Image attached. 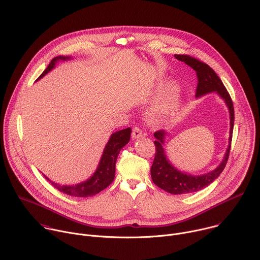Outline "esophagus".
Returning <instances> with one entry per match:
<instances>
[{"label":"esophagus","instance_id":"esophagus-1","mask_svg":"<svg viewBox=\"0 0 260 260\" xmlns=\"http://www.w3.org/2000/svg\"><path fill=\"white\" fill-rule=\"evenodd\" d=\"M142 136H143V133H142V131H141L139 127H134V128H133V133H132V138H133V140L140 139Z\"/></svg>","mask_w":260,"mask_h":260}]
</instances>
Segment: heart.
Listing matches in <instances>:
<instances>
[{
    "label": "heart",
    "instance_id": "1",
    "mask_svg": "<svg viewBox=\"0 0 260 260\" xmlns=\"http://www.w3.org/2000/svg\"><path fill=\"white\" fill-rule=\"evenodd\" d=\"M165 99L153 109L152 119H165L177 114L180 108V99L176 93L177 86L173 83H167L161 87Z\"/></svg>",
    "mask_w": 260,
    "mask_h": 260
}]
</instances>
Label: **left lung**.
Returning a JSON list of instances; mask_svg holds the SVG:
<instances>
[{
    "label": "left lung",
    "mask_w": 260,
    "mask_h": 260,
    "mask_svg": "<svg viewBox=\"0 0 260 260\" xmlns=\"http://www.w3.org/2000/svg\"><path fill=\"white\" fill-rule=\"evenodd\" d=\"M174 56L178 60L184 61L185 63L188 64L197 72L199 79L197 98H202L206 94L215 92L221 100L224 101L230 113V138L229 146L226 148L224 156L216 169L205 174L192 175L186 172H182L174 167L168 158L167 152L165 150V144L168 133L165 131H158L154 134V137L156 139L154 141L156 153L151 167V178L153 183L157 185L159 188L166 190L169 193L187 194L200 191L209 186L212 182H214L220 176L222 171L225 168L231 150L235 121V111L230 93L228 92L225 86L212 68H210L207 63L200 61L199 59L189 55L175 54Z\"/></svg>",
    "instance_id": "8db88e82"
}]
</instances>
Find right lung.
Here are the masks:
<instances>
[{
  "label": "right lung",
  "mask_w": 260,
  "mask_h": 260,
  "mask_svg": "<svg viewBox=\"0 0 260 260\" xmlns=\"http://www.w3.org/2000/svg\"><path fill=\"white\" fill-rule=\"evenodd\" d=\"M73 59L72 56H64L59 55L54 57L49 66L45 69V71L41 74V76L38 78H43L47 73L52 71L56 63L59 61H67ZM132 129L131 127L118 131L113 133L110 136L104 150L103 154L101 156L100 162L98 165L96 170L94 173L85 181L79 182L77 184L73 185H67V184H59L56 182L51 181L48 177L45 178L53 185L57 190H59L62 193H66L71 197H76V198H88L95 196L96 193L104 190L106 187L113 182L115 177V164L118 157V154L122 148L129 142L131 139Z\"/></svg>",
  "instance_id": "1"
}]
</instances>
